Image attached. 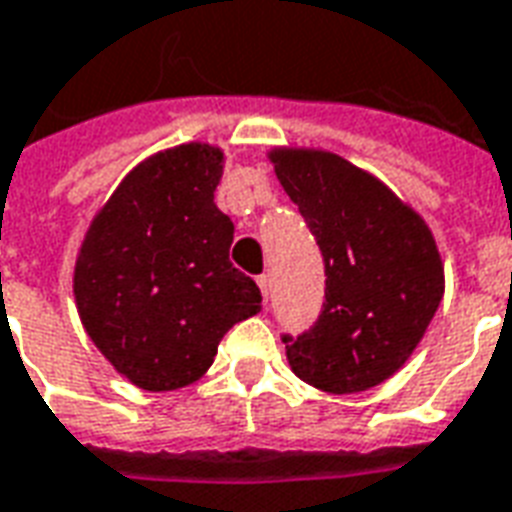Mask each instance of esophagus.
<instances>
[{
  "label": "esophagus",
  "mask_w": 512,
  "mask_h": 512,
  "mask_svg": "<svg viewBox=\"0 0 512 512\" xmlns=\"http://www.w3.org/2000/svg\"><path fill=\"white\" fill-rule=\"evenodd\" d=\"M257 288H260V293H263V299H266L268 304V296H271V279H268L266 274H260V277H257Z\"/></svg>",
  "instance_id": "esophagus-1"
}]
</instances>
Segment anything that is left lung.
Here are the masks:
<instances>
[{
    "label": "left lung",
    "mask_w": 512,
    "mask_h": 512,
    "mask_svg": "<svg viewBox=\"0 0 512 512\" xmlns=\"http://www.w3.org/2000/svg\"><path fill=\"white\" fill-rule=\"evenodd\" d=\"M271 161L326 263L315 326L282 334L290 370L332 395L365 392L406 365L439 310L433 233L389 186L334 153L274 147Z\"/></svg>",
    "instance_id": "1"
}]
</instances>
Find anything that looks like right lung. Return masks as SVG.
<instances>
[{"instance_id":"1","label":"right lung","mask_w":512,"mask_h":512,"mask_svg":"<svg viewBox=\"0 0 512 512\" xmlns=\"http://www.w3.org/2000/svg\"><path fill=\"white\" fill-rule=\"evenodd\" d=\"M219 147L189 142L128 172L95 213L73 271L84 329L147 392L194 384L222 337L260 312L255 279L230 263L233 222L213 191Z\"/></svg>"}]
</instances>
